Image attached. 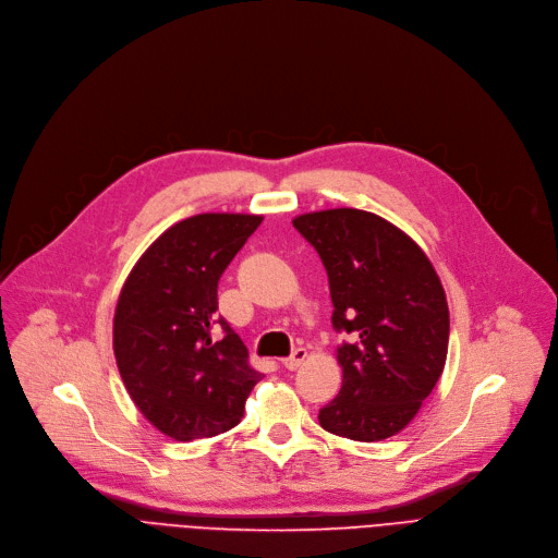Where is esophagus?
I'll list each match as a JSON object with an SVG mask.
<instances>
[{
  "mask_svg": "<svg viewBox=\"0 0 558 558\" xmlns=\"http://www.w3.org/2000/svg\"><path fill=\"white\" fill-rule=\"evenodd\" d=\"M305 357H307V350H305V348H296L294 353H291L289 357L282 360V366L289 368V371H296V368L305 362Z\"/></svg>",
  "mask_w": 558,
  "mask_h": 558,
  "instance_id": "1",
  "label": "esophagus"
}]
</instances>
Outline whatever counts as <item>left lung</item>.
Returning a JSON list of instances; mask_svg holds the SVG:
<instances>
[{
	"instance_id": "1",
	"label": "left lung",
	"mask_w": 558,
	"mask_h": 558,
	"mask_svg": "<svg viewBox=\"0 0 558 558\" xmlns=\"http://www.w3.org/2000/svg\"><path fill=\"white\" fill-rule=\"evenodd\" d=\"M324 262L341 391L318 412L324 429L383 441L418 414L444 373L450 312L441 280L418 244L373 213L337 208L294 219Z\"/></svg>"
}]
</instances>
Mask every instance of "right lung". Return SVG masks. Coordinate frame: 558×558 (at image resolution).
I'll return each instance as SVG.
<instances>
[{"label": "right lung", "instance_id": "add662e5", "mask_svg": "<svg viewBox=\"0 0 558 558\" xmlns=\"http://www.w3.org/2000/svg\"><path fill=\"white\" fill-rule=\"evenodd\" d=\"M262 223L257 215H196L146 248L114 310L112 348L144 418L175 441L238 425L262 373L217 314V284Z\"/></svg>", "mask_w": 558, "mask_h": 558}]
</instances>
